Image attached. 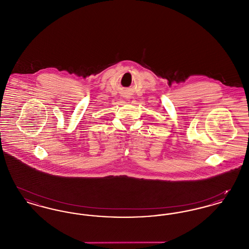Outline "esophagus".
<instances>
[{
	"instance_id": "1",
	"label": "esophagus",
	"mask_w": 249,
	"mask_h": 249,
	"mask_svg": "<svg viewBox=\"0 0 249 249\" xmlns=\"http://www.w3.org/2000/svg\"><path fill=\"white\" fill-rule=\"evenodd\" d=\"M126 97H127V98H129V97H128V96H126Z\"/></svg>"
}]
</instances>
